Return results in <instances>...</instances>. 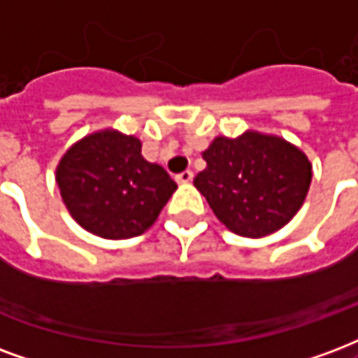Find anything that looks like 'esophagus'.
Instances as JSON below:
<instances>
[{"instance_id":"1","label":"esophagus","mask_w":358,"mask_h":358,"mask_svg":"<svg viewBox=\"0 0 358 358\" xmlns=\"http://www.w3.org/2000/svg\"><path fill=\"white\" fill-rule=\"evenodd\" d=\"M192 180H193L192 171H184V172H180V174H176V182H178V184H187V182H192Z\"/></svg>"}]
</instances>
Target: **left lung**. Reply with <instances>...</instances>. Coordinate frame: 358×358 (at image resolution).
Instances as JSON below:
<instances>
[{
	"label": "left lung",
	"instance_id": "left-lung-1",
	"mask_svg": "<svg viewBox=\"0 0 358 358\" xmlns=\"http://www.w3.org/2000/svg\"><path fill=\"white\" fill-rule=\"evenodd\" d=\"M206 169L193 184L216 218L243 237H266L294 218L311 184L306 153L279 136L246 131L218 136L203 152Z\"/></svg>",
	"mask_w": 358,
	"mask_h": 358
}]
</instances>
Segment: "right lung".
<instances>
[{
    "mask_svg": "<svg viewBox=\"0 0 358 358\" xmlns=\"http://www.w3.org/2000/svg\"><path fill=\"white\" fill-rule=\"evenodd\" d=\"M57 184L71 218L104 239H131L153 226L176 182L142 157L136 136L92 132L64 153Z\"/></svg>",
    "mask_w": 358,
    "mask_h": 358,
    "instance_id": "obj_1",
    "label": "right lung"
}]
</instances>
